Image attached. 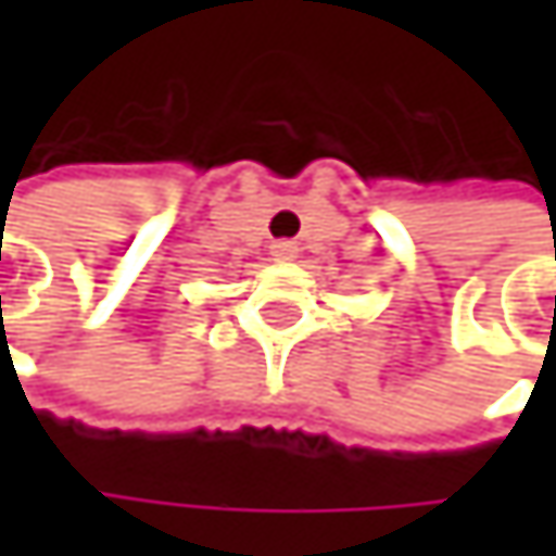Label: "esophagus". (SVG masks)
Wrapping results in <instances>:
<instances>
[{"label": "esophagus", "instance_id": "34e87169", "mask_svg": "<svg viewBox=\"0 0 556 556\" xmlns=\"http://www.w3.org/2000/svg\"><path fill=\"white\" fill-rule=\"evenodd\" d=\"M270 254H274L277 261H292V257L299 254V244H295V241H274V244H270Z\"/></svg>", "mask_w": 556, "mask_h": 556}]
</instances>
